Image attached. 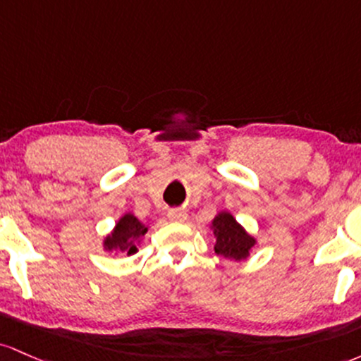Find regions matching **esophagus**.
I'll return each mask as SVG.
<instances>
[{
    "label": "esophagus",
    "instance_id": "34e87169",
    "mask_svg": "<svg viewBox=\"0 0 361 361\" xmlns=\"http://www.w3.org/2000/svg\"><path fill=\"white\" fill-rule=\"evenodd\" d=\"M169 218L172 221H184L185 218H188V212L182 208H173V209H169Z\"/></svg>",
    "mask_w": 361,
    "mask_h": 361
}]
</instances>
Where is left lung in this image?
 I'll use <instances>...</instances> for the list:
<instances>
[{
    "mask_svg": "<svg viewBox=\"0 0 361 361\" xmlns=\"http://www.w3.org/2000/svg\"><path fill=\"white\" fill-rule=\"evenodd\" d=\"M214 233H216V244L214 252L228 259H245L249 256V250L256 244L252 237L235 221L230 213H220L213 220Z\"/></svg>",
    "mask_w": 361,
    "mask_h": 361,
    "instance_id": "left-lung-1",
    "label": "left lung"
}]
</instances>
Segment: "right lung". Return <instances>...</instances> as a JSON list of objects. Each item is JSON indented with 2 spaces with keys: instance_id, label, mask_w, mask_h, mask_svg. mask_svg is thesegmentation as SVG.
<instances>
[{
  "instance_id": "obj_1",
  "label": "right lung",
  "mask_w": 361,
  "mask_h": 361,
  "mask_svg": "<svg viewBox=\"0 0 361 361\" xmlns=\"http://www.w3.org/2000/svg\"><path fill=\"white\" fill-rule=\"evenodd\" d=\"M147 230H148L147 226L141 225L136 216H133V214H126V216L121 218L112 235H109V237L105 238L104 242L105 249L109 250L116 249V250H121V252L135 254L137 250L135 238L143 237V235L147 233Z\"/></svg>"
}]
</instances>
